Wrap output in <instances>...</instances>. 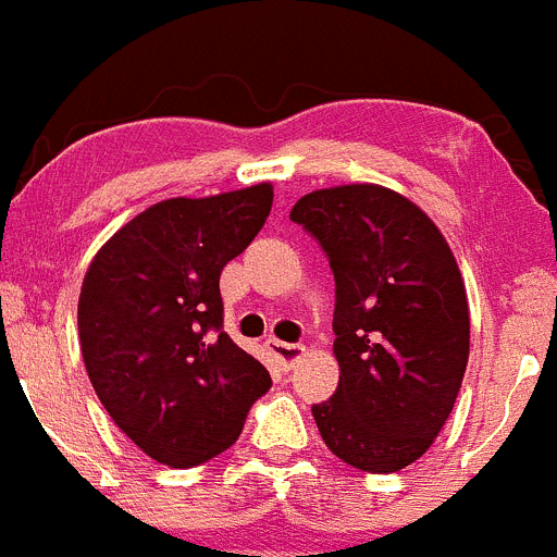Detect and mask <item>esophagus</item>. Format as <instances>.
Returning a JSON list of instances; mask_svg holds the SVG:
<instances>
[{
  "label": "esophagus",
  "mask_w": 557,
  "mask_h": 557,
  "mask_svg": "<svg viewBox=\"0 0 557 557\" xmlns=\"http://www.w3.org/2000/svg\"><path fill=\"white\" fill-rule=\"evenodd\" d=\"M269 343V349H272V355L277 357L280 366L283 368H294L296 360L305 355V346L302 343H283V341H267Z\"/></svg>",
  "instance_id": "esophagus-1"
}]
</instances>
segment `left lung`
<instances>
[{"label":"left lung","mask_w":557,"mask_h":557,"mask_svg":"<svg viewBox=\"0 0 557 557\" xmlns=\"http://www.w3.org/2000/svg\"><path fill=\"white\" fill-rule=\"evenodd\" d=\"M335 274L341 382L313 418L362 472H398L443 431L470 357V308L440 227L393 189L332 186L290 208Z\"/></svg>","instance_id":"1"}]
</instances>
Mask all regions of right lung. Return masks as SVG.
<instances>
[{"label":"right lung","mask_w":557,"mask_h":557,"mask_svg":"<svg viewBox=\"0 0 557 557\" xmlns=\"http://www.w3.org/2000/svg\"><path fill=\"white\" fill-rule=\"evenodd\" d=\"M272 184L145 208L96 252L79 343L96 396L150 459L195 467L231 448L267 368L222 332L220 274L272 211Z\"/></svg>","instance_id":"add662e5"}]
</instances>
